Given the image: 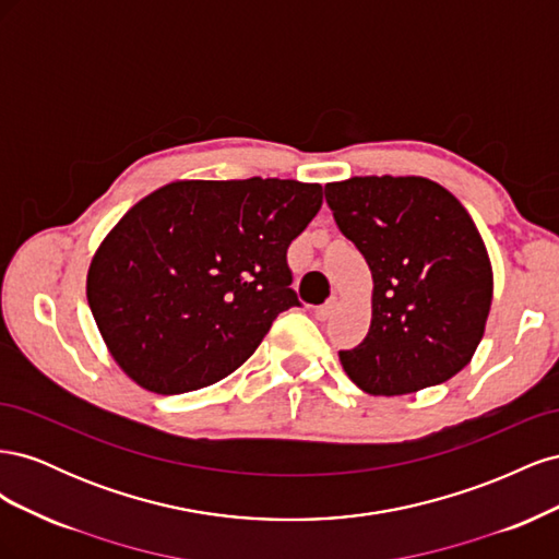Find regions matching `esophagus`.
Segmentation results:
<instances>
[{
	"instance_id": "esophagus-1",
	"label": "esophagus",
	"mask_w": 559,
	"mask_h": 559,
	"mask_svg": "<svg viewBox=\"0 0 559 559\" xmlns=\"http://www.w3.org/2000/svg\"><path fill=\"white\" fill-rule=\"evenodd\" d=\"M335 308H337V298H331V300L324 302V306H319V308L314 310V317H317L319 321H324V319H329V317L335 312Z\"/></svg>"
}]
</instances>
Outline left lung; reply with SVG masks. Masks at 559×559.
<instances>
[{"label": "left lung", "instance_id": "1", "mask_svg": "<svg viewBox=\"0 0 559 559\" xmlns=\"http://www.w3.org/2000/svg\"><path fill=\"white\" fill-rule=\"evenodd\" d=\"M337 228L373 275V319L341 364L370 396L441 384L471 361L492 306V263L471 214L425 177L326 183Z\"/></svg>", "mask_w": 559, "mask_h": 559}]
</instances>
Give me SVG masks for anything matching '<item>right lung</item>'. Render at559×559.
Instances as JSON below:
<instances>
[{
  "label": "right lung",
  "mask_w": 559,
  "mask_h": 559,
  "mask_svg": "<svg viewBox=\"0 0 559 559\" xmlns=\"http://www.w3.org/2000/svg\"><path fill=\"white\" fill-rule=\"evenodd\" d=\"M294 179L173 181L130 207L88 267L86 296L116 364L156 394L238 370L300 306L286 249L321 207Z\"/></svg>",
  "instance_id": "right-lung-1"
}]
</instances>
